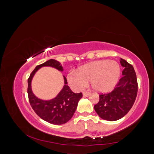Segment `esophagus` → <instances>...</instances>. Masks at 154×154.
<instances>
[{
    "mask_svg": "<svg viewBox=\"0 0 154 154\" xmlns=\"http://www.w3.org/2000/svg\"><path fill=\"white\" fill-rule=\"evenodd\" d=\"M89 94H90V93L88 91H83V96H85V97H87V96H88Z\"/></svg>",
    "mask_w": 154,
    "mask_h": 154,
    "instance_id": "34e87169",
    "label": "esophagus"
}]
</instances>
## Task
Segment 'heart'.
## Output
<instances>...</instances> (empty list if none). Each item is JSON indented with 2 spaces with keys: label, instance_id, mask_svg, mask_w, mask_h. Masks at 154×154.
<instances>
[{
  "label": "heart",
  "instance_id": "1",
  "mask_svg": "<svg viewBox=\"0 0 154 154\" xmlns=\"http://www.w3.org/2000/svg\"><path fill=\"white\" fill-rule=\"evenodd\" d=\"M120 76V67L114 61L101 60L89 63L78 71H73L67 76L68 82L73 88L80 91L91 82L93 88L99 92L112 89Z\"/></svg>",
  "mask_w": 154,
  "mask_h": 154
}]
</instances>
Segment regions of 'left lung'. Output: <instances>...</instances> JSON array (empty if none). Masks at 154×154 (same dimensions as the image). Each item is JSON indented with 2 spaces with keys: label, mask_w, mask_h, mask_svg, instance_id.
<instances>
[{
  "label": "left lung",
  "mask_w": 154,
  "mask_h": 154,
  "mask_svg": "<svg viewBox=\"0 0 154 154\" xmlns=\"http://www.w3.org/2000/svg\"><path fill=\"white\" fill-rule=\"evenodd\" d=\"M123 76L112 91L99 94V102L94 105L98 116L107 121L122 118L133 106L137 97L138 85L136 74L131 64L121 59Z\"/></svg>",
  "instance_id": "obj_1"
}]
</instances>
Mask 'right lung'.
Masks as SVG:
<instances>
[{
  "mask_svg": "<svg viewBox=\"0 0 154 154\" xmlns=\"http://www.w3.org/2000/svg\"><path fill=\"white\" fill-rule=\"evenodd\" d=\"M43 66H50L59 71H63V67L60 65L59 62L55 59H50L43 64L37 65L28 79L27 93L29 103L36 114L42 119L55 125L64 124L73 117L78 102L83 96L82 93H75L72 91L67 85V81L64 77L65 85L55 98L49 101H43L36 97L31 91V80L36 71Z\"/></svg>",
  "mask_w": 154,
  "mask_h": 154,
  "instance_id": "obj_1",
  "label": "right lung"
}]
</instances>
